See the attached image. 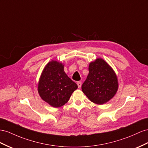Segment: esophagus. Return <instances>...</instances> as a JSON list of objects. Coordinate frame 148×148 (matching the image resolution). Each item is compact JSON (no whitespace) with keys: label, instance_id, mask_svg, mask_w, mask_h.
Wrapping results in <instances>:
<instances>
[{"label":"esophagus","instance_id":"obj_1","mask_svg":"<svg viewBox=\"0 0 148 148\" xmlns=\"http://www.w3.org/2000/svg\"><path fill=\"white\" fill-rule=\"evenodd\" d=\"M77 85H78V86L79 88H80L81 86H82V82H79V81L78 82H77Z\"/></svg>","mask_w":148,"mask_h":148}]
</instances>
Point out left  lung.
I'll return each instance as SVG.
<instances>
[{
    "instance_id": "left-lung-1",
    "label": "left lung",
    "mask_w": 148,
    "mask_h": 148,
    "mask_svg": "<svg viewBox=\"0 0 148 148\" xmlns=\"http://www.w3.org/2000/svg\"><path fill=\"white\" fill-rule=\"evenodd\" d=\"M89 73L83 83L82 90L91 101L103 105L110 101L118 88V82L114 70L102 58L91 62Z\"/></svg>"
}]
</instances>
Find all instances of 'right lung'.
Wrapping results in <instances>:
<instances>
[{"instance_id":"1","label":"right lung","mask_w":148,"mask_h":148,"mask_svg":"<svg viewBox=\"0 0 148 148\" xmlns=\"http://www.w3.org/2000/svg\"><path fill=\"white\" fill-rule=\"evenodd\" d=\"M63 69L64 65L57 61L48 63L38 84V92L41 98L55 108L64 105L78 88Z\"/></svg>"}]
</instances>
